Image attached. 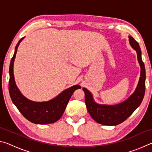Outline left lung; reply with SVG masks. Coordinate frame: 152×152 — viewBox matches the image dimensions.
I'll return each mask as SVG.
<instances>
[{"label":"left lung","instance_id":"8db88e82","mask_svg":"<svg viewBox=\"0 0 152 152\" xmlns=\"http://www.w3.org/2000/svg\"><path fill=\"white\" fill-rule=\"evenodd\" d=\"M129 43L137 52V60L141 68L140 78L135 92L121 103L115 105L99 104L95 102L92 94L83 88L85 94L87 110L95 121L104 125H117L123 123L140 106L143 101L145 91V70L141 59V51L139 43L129 36Z\"/></svg>","mask_w":152,"mask_h":152}]
</instances>
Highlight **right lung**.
Segmentation results:
<instances>
[{"label": "right lung", "instance_id": "obj_1", "mask_svg": "<svg viewBox=\"0 0 152 152\" xmlns=\"http://www.w3.org/2000/svg\"><path fill=\"white\" fill-rule=\"evenodd\" d=\"M23 39L24 37L21 38L15 47L14 55L10 64L9 83L10 96L18 110L28 121L35 124L53 123L62 116L72 95L76 90L81 88V86L74 85L61 92L54 99L46 102H34L25 97L17 88L13 74V64L17 48Z\"/></svg>", "mask_w": 152, "mask_h": 152}]
</instances>
